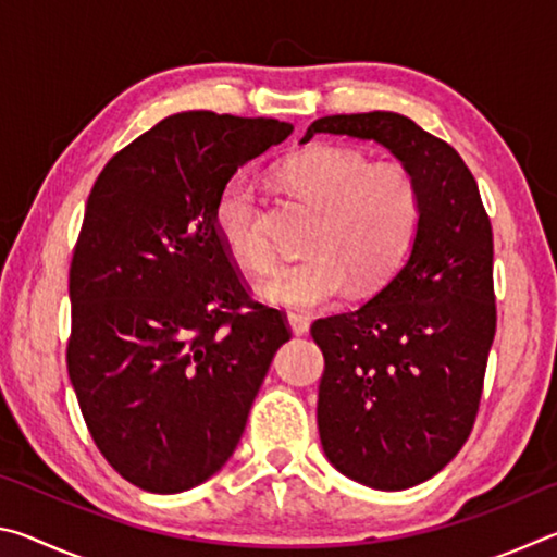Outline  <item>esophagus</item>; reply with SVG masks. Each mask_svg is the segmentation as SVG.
I'll return each instance as SVG.
<instances>
[{"label": "esophagus", "mask_w": 557, "mask_h": 557, "mask_svg": "<svg viewBox=\"0 0 557 557\" xmlns=\"http://www.w3.org/2000/svg\"><path fill=\"white\" fill-rule=\"evenodd\" d=\"M287 324H289V329H292V334H297V336L309 332V319H307L305 314L289 312V314H287Z\"/></svg>", "instance_id": "obj_1"}]
</instances>
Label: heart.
Returning a JSON list of instances; mask_svg holds the SVG:
<instances>
[{
	"instance_id": "obj_1",
	"label": "heart",
	"mask_w": 557,
	"mask_h": 557,
	"mask_svg": "<svg viewBox=\"0 0 557 557\" xmlns=\"http://www.w3.org/2000/svg\"><path fill=\"white\" fill-rule=\"evenodd\" d=\"M285 182L322 206L312 235L314 252L280 262L260 282L275 307L312 309L342 297L356 282L373 289L388 280L418 233L422 201L414 178L395 164H373L354 147L312 145L282 166ZM215 233L240 268L265 270L272 245L262 225L258 186L238 172L223 184L213 209Z\"/></svg>"
}]
</instances>
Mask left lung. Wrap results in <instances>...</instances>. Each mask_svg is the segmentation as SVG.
I'll use <instances>...</instances> for the list:
<instances>
[{"mask_svg":"<svg viewBox=\"0 0 557 557\" xmlns=\"http://www.w3.org/2000/svg\"><path fill=\"white\" fill-rule=\"evenodd\" d=\"M319 132L373 139L420 188L400 270L354 312L312 324L326 459L358 484L400 492L447 467L474 428L496 334L492 223L465 159L410 117H319L301 143Z\"/></svg>","mask_w":557,"mask_h":557,"instance_id":"8db88e82","label":"left lung"}]
</instances>
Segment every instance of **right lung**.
Instances as JSON below:
<instances>
[{
  "instance_id": "obj_1",
  "label": "right lung",
  "mask_w": 557,
  "mask_h": 557,
  "mask_svg": "<svg viewBox=\"0 0 557 557\" xmlns=\"http://www.w3.org/2000/svg\"><path fill=\"white\" fill-rule=\"evenodd\" d=\"M292 132L270 117L178 112L102 169L75 243L69 375L102 457L129 484L178 494L238 447L280 309L250 299L215 233L223 184Z\"/></svg>"
}]
</instances>
